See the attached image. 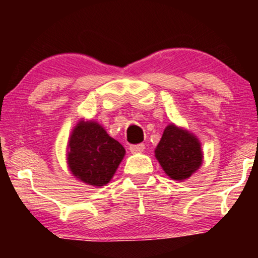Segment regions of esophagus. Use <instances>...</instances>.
Masks as SVG:
<instances>
[{
    "mask_svg": "<svg viewBox=\"0 0 258 258\" xmlns=\"http://www.w3.org/2000/svg\"><path fill=\"white\" fill-rule=\"evenodd\" d=\"M146 149V146L144 144H135V146H130V152L132 154H138L144 152Z\"/></svg>",
    "mask_w": 258,
    "mask_h": 258,
    "instance_id": "1",
    "label": "esophagus"
}]
</instances>
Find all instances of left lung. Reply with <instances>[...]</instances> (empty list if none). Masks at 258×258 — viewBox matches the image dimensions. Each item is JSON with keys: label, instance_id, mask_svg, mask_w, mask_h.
<instances>
[{"label": "left lung", "instance_id": "8db88e82", "mask_svg": "<svg viewBox=\"0 0 258 258\" xmlns=\"http://www.w3.org/2000/svg\"><path fill=\"white\" fill-rule=\"evenodd\" d=\"M155 158L170 178L183 180L199 170L203 150L197 136L171 123L162 133L155 149Z\"/></svg>", "mask_w": 258, "mask_h": 258}]
</instances>
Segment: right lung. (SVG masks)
Wrapping results in <instances>:
<instances>
[{"label": "right lung", "instance_id": "right-lung-1", "mask_svg": "<svg viewBox=\"0 0 258 258\" xmlns=\"http://www.w3.org/2000/svg\"><path fill=\"white\" fill-rule=\"evenodd\" d=\"M68 166L76 178L93 186L108 184L125 156V148L96 121H80L68 144Z\"/></svg>", "mask_w": 258, "mask_h": 258}]
</instances>
